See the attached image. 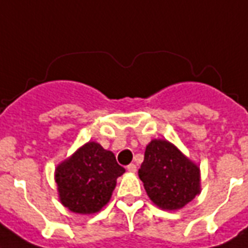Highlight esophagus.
Segmentation results:
<instances>
[{"mask_svg":"<svg viewBox=\"0 0 248 248\" xmlns=\"http://www.w3.org/2000/svg\"><path fill=\"white\" fill-rule=\"evenodd\" d=\"M126 169L129 171H132V173H135V171L137 170V166L135 165V164H129V165L126 166Z\"/></svg>","mask_w":248,"mask_h":248,"instance_id":"1","label":"esophagus"}]
</instances>
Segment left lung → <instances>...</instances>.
Listing matches in <instances>:
<instances>
[{"label": "left lung", "mask_w": 248, "mask_h": 248, "mask_svg": "<svg viewBox=\"0 0 248 248\" xmlns=\"http://www.w3.org/2000/svg\"><path fill=\"white\" fill-rule=\"evenodd\" d=\"M146 194L157 206L177 210L200 193V169L166 140H152L139 169Z\"/></svg>", "instance_id": "obj_1"}]
</instances>
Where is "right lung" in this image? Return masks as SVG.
Segmentation results:
<instances>
[{
	"instance_id": "right-lung-1",
	"label": "right lung",
	"mask_w": 248,
	"mask_h": 248,
	"mask_svg": "<svg viewBox=\"0 0 248 248\" xmlns=\"http://www.w3.org/2000/svg\"><path fill=\"white\" fill-rule=\"evenodd\" d=\"M124 171L112 152L97 142H87L57 168L59 198L74 213H96L109 201L117 177Z\"/></svg>"
}]
</instances>
